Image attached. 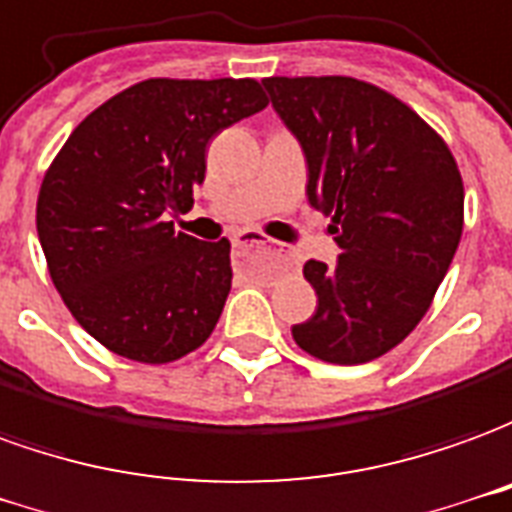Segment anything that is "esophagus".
<instances>
[{
  "instance_id": "1",
  "label": "esophagus",
  "mask_w": 512,
  "mask_h": 512,
  "mask_svg": "<svg viewBox=\"0 0 512 512\" xmlns=\"http://www.w3.org/2000/svg\"><path fill=\"white\" fill-rule=\"evenodd\" d=\"M267 242L264 239H259L256 234H239V237H234V250H250V248H264Z\"/></svg>"
}]
</instances>
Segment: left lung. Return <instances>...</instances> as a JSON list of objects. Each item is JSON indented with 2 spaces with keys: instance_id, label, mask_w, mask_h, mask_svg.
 I'll use <instances>...</instances> for the list:
<instances>
[{
  "instance_id": "obj_1",
  "label": "left lung",
  "mask_w": 512,
  "mask_h": 512,
  "mask_svg": "<svg viewBox=\"0 0 512 512\" xmlns=\"http://www.w3.org/2000/svg\"><path fill=\"white\" fill-rule=\"evenodd\" d=\"M308 162V201L331 217L339 262L308 259L314 317L292 328L328 364H366L422 322L463 234V179L444 137L353 76H267Z\"/></svg>"
}]
</instances>
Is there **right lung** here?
Instances as JSON below:
<instances>
[{
	"mask_svg": "<svg viewBox=\"0 0 512 512\" xmlns=\"http://www.w3.org/2000/svg\"><path fill=\"white\" fill-rule=\"evenodd\" d=\"M267 104L256 79H146L57 151L38 192V239L63 303L107 350L170 364L212 336L231 242H201L168 215L192 209L209 140Z\"/></svg>",
	"mask_w": 512,
	"mask_h": 512,
	"instance_id": "right-lung-1",
	"label": "right lung"
}]
</instances>
